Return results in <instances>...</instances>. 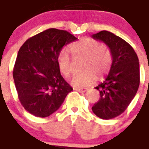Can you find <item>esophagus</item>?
<instances>
[{
  "mask_svg": "<svg viewBox=\"0 0 149 149\" xmlns=\"http://www.w3.org/2000/svg\"><path fill=\"white\" fill-rule=\"evenodd\" d=\"M74 90L78 91L80 93H85L86 91H88L87 88H75Z\"/></svg>",
  "mask_w": 149,
  "mask_h": 149,
  "instance_id": "obj_1",
  "label": "esophagus"
}]
</instances>
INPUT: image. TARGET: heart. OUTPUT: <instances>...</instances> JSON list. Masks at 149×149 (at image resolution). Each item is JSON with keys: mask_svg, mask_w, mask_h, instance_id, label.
Returning <instances> with one entry per match:
<instances>
[{"mask_svg": "<svg viewBox=\"0 0 149 149\" xmlns=\"http://www.w3.org/2000/svg\"><path fill=\"white\" fill-rule=\"evenodd\" d=\"M68 50L74 58L84 59L81 64L83 72L72 78L71 84L77 88L85 87L91 84L96 79L104 77L109 71L112 56L110 49L104 44L91 37H84L72 43ZM61 73L66 77L74 72V68L68 53L63 50L59 53L56 60Z\"/></svg>", "mask_w": 149, "mask_h": 149, "instance_id": "heart-1", "label": "heart"}]
</instances>
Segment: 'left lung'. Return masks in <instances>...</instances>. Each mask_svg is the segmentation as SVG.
Here are the masks:
<instances>
[{
	"label": "left lung",
	"mask_w": 149,
	"mask_h": 149,
	"mask_svg": "<svg viewBox=\"0 0 149 149\" xmlns=\"http://www.w3.org/2000/svg\"><path fill=\"white\" fill-rule=\"evenodd\" d=\"M92 37L104 43L112 53L109 73L95 88L100 92V99L92 107L95 115L109 120L125 112L136 96L140 85L139 60L128 42L109 31H100Z\"/></svg>",
	"instance_id": "1"
}]
</instances>
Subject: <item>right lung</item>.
<instances>
[{
    "mask_svg": "<svg viewBox=\"0 0 149 149\" xmlns=\"http://www.w3.org/2000/svg\"><path fill=\"white\" fill-rule=\"evenodd\" d=\"M77 39L67 31L49 29L29 38L19 49L13 80L21 104L32 115L50 116L72 90L56 60L62 48Z\"/></svg>",
    "mask_w": 149,
    "mask_h": 149,
    "instance_id": "add662e5",
    "label": "right lung"
}]
</instances>
